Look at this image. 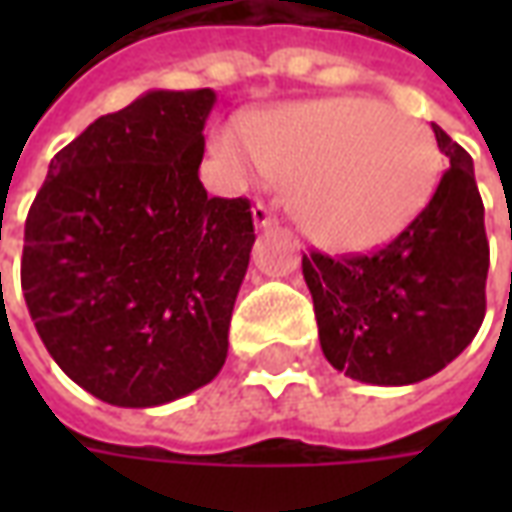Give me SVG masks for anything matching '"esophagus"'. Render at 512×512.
I'll list each match as a JSON object with an SVG mask.
<instances>
[{
    "mask_svg": "<svg viewBox=\"0 0 512 512\" xmlns=\"http://www.w3.org/2000/svg\"><path fill=\"white\" fill-rule=\"evenodd\" d=\"M252 219H255L257 230H271V227L277 224V219H274L271 208H268V205H263V202H257L255 208H252Z\"/></svg>",
    "mask_w": 512,
    "mask_h": 512,
    "instance_id": "esophagus-1",
    "label": "esophagus"
}]
</instances>
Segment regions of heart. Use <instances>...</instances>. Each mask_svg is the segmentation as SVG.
Here are the masks:
<instances>
[{
	"label": "heart",
	"mask_w": 512,
	"mask_h": 512,
	"mask_svg": "<svg viewBox=\"0 0 512 512\" xmlns=\"http://www.w3.org/2000/svg\"><path fill=\"white\" fill-rule=\"evenodd\" d=\"M216 156L244 178H288L290 216L332 252L389 244L425 211L439 180L430 128L359 95L244 117L216 134Z\"/></svg>",
	"instance_id": "b5f03b06"
}]
</instances>
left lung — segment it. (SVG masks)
<instances>
[{
  "instance_id": "left-lung-1",
  "label": "left lung",
  "mask_w": 512,
  "mask_h": 512,
  "mask_svg": "<svg viewBox=\"0 0 512 512\" xmlns=\"http://www.w3.org/2000/svg\"><path fill=\"white\" fill-rule=\"evenodd\" d=\"M450 169L414 222L376 255H304L323 356L373 386L436 376L472 343L485 318L488 241L472 156L436 123Z\"/></svg>"
}]
</instances>
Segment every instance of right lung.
<instances>
[{
    "instance_id": "obj_1",
    "label": "right lung",
    "mask_w": 512,
    "mask_h": 512,
    "mask_svg": "<svg viewBox=\"0 0 512 512\" xmlns=\"http://www.w3.org/2000/svg\"><path fill=\"white\" fill-rule=\"evenodd\" d=\"M211 87L147 90L51 158L24 227L21 288L51 359L104 403L211 384L249 268V200L200 183Z\"/></svg>"
}]
</instances>
